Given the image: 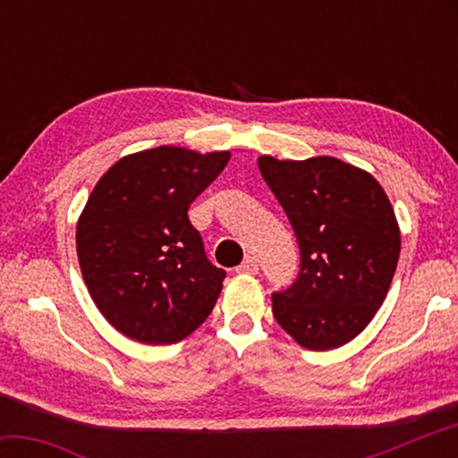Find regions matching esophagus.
<instances>
[{
	"instance_id": "obj_1",
	"label": "esophagus",
	"mask_w": 458,
	"mask_h": 458,
	"mask_svg": "<svg viewBox=\"0 0 458 458\" xmlns=\"http://www.w3.org/2000/svg\"><path fill=\"white\" fill-rule=\"evenodd\" d=\"M236 273H242V275H259V262H257V259L246 257V260L242 262V265H240V267L236 268Z\"/></svg>"
}]
</instances>
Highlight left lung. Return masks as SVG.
<instances>
[{"instance_id": "1", "label": "left lung", "mask_w": 458, "mask_h": 458, "mask_svg": "<svg viewBox=\"0 0 458 458\" xmlns=\"http://www.w3.org/2000/svg\"><path fill=\"white\" fill-rule=\"evenodd\" d=\"M301 250L299 276L273 293L276 323L313 352L335 350L366 329L396 273L400 230L368 172L335 157L259 159Z\"/></svg>"}]
</instances>
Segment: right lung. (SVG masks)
<instances>
[{
    "label": "right lung",
    "instance_id": "1",
    "mask_svg": "<svg viewBox=\"0 0 458 458\" xmlns=\"http://www.w3.org/2000/svg\"><path fill=\"white\" fill-rule=\"evenodd\" d=\"M228 159L155 147L119 159L92 190L76 252L92 301L123 335L177 344L212 313L226 270L208 260L188 210Z\"/></svg>",
    "mask_w": 458,
    "mask_h": 458
}]
</instances>
